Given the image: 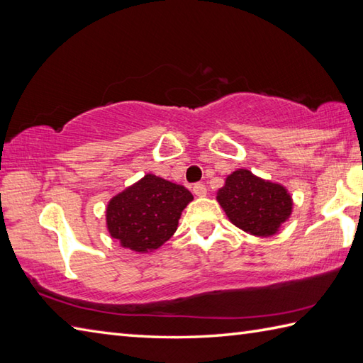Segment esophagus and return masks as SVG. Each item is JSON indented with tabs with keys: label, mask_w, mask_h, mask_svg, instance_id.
Masks as SVG:
<instances>
[{
	"label": "esophagus",
	"mask_w": 363,
	"mask_h": 363,
	"mask_svg": "<svg viewBox=\"0 0 363 363\" xmlns=\"http://www.w3.org/2000/svg\"><path fill=\"white\" fill-rule=\"evenodd\" d=\"M194 194L196 196H206L207 195V189H206L204 184H201V182L195 184V186H194Z\"/></svg>",
	"instance_id": "1"
}]
</instances>
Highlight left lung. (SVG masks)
Masks as SVG:
<instances>
[{
	"mask_svg": "<svg viewBox=\"0 0 363 363\" xmlns=\"http://www.w3.org/2000/svg\"><path fill=\"white\" fill-rule=\"evenodd\" d=\"M217 199L228 218L245 233L274 235L291 213V196L285 187L254 176L245 168L226 177Z\"/></svg>",
	"mask_w": 363,
	"mask_h": 363,
	"instance_id": "1",
	"label": "left lung"
}]
</instances>
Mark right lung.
Listing matches in <instances>:
<instances>
[{
	"mask_svg": "<svg viewBox=\"0 0 363 363\" xmlns=\"http://www.w3.org/2000/svg\"><path fill=\"white\" fill-rule=\"evenodd\" d=\"M191 199L194 195L186 187L146 174L111 199L106 211L107 229L125 248L151 252L174 234Z\"/></svg>",
	"mask_w": 363,
	"mask_h": 363,
	"instance_id": "1",
	"label": "right lung"
}]
</instances>
